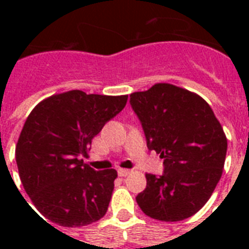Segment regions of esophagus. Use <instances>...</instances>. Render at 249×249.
Instances as JSON below:
<instances>
[{"label":"esophagus","instance_id":"1","mask_svg":"<svg viewBox=\"0 0 249 249\" xmlns=\"http://www.w3.org/2000/svg\"><path fill=\"white\" fill-rule=\"evenodd\" d=\"M130 172H132V170L129 169H119L117 170V174H119L120 177H126L128 174H130Z\"/></svg>","mask_w":249,"mask_h":249}]
</instances>
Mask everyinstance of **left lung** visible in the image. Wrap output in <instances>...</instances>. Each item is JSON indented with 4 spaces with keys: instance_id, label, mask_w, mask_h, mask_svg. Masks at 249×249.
Masks as SVG:
<instances>
[{
    "instance_id": "1",
    "label": "left lung",
    "mask_w": 249,
    "mask_h": 249,
    "mask_svg": "<svg viewBox=\"0 0 249 249\" xmlns=\"http://www.w3.org/2000/svg\"><path fill=\"white\" fill-rule=\"evenodd\" d=\"M130 106L147 148L164 159L163 174H146L137 203L155 220L189 218L208 201L222 176L228 140L220 121L203 98L170 84L130 94Z\"/></svg>"
}]
</instances>
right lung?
Segmentation results:
<instances>
[{"label":"right lung","instance_id":"1","mask_svg":"<svg viewBox=\"0 0 249 249\" xmlns=\"http://www.w3.org/2000/svg\"><path fill=\"white\" fill-rule=\"evenodd\" d=\"M126 101L128 95L71 90L45 99L29 113L15 159L25 193L50 222L80 228L106 214L117 172L94 170L84 158L91 140Z\"/></svg>","mask_w":249,"mask_h":249}]
</instances>
